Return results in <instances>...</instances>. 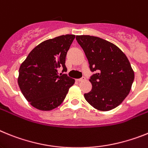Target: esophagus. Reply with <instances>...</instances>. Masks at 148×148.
Masks as SVG:
<instances>
[{"label": "esophagus", "instance_id": "1", "mask_svg": "<svg viewBox=\"0 0 148 148\" xmlns=\"http://www.w3.org/2000/svg\"><path fill=\"white\" fill-rule=\"evenodd\" d=\"M85 79H86V77H83L79 78V79H77V80L78 82H82V81H84Z\"/></svg>", "mask_w": 148, "mask_h": 148}]
</instances>
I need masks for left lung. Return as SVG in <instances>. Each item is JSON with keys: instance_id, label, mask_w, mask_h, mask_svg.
Segmentation results:
<instances>
[{"instance_id": "left-lung-1", "label": "left lung", "mask_w": 148, "mask_h": 148, "mask_svg": "<svg viewBox=\"0 0 148 148\" xmlns=\"http://www.w3.org/2000/svg\"><path fill=\"white\" fill-rule=\"evenodd\" d=\"M84 51L89 69L91 92L84 94L90 105L101 111H109L120 105L130 93L134 71L127 57L114 44L91 36H77Z\"/></svg>"}]
</instances>
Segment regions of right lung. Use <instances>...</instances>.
Segmentation results:
<instances>
[{
	"label": "right lung",
	"mask_w": 148,
	"mask_h": 148,
	"mask_svg": "<svg viewBox=\"0 0 148 148\" xmlns=\"http://www.w3.org/2000/svg\"><path fill=\"white\" fill-rule=\"evenodd\" d=\"M74 35H65L44 41L28 54L19 69L18 83L23 95L39 110L49 111L60 106L74 80L66 74L65 57Z\"/></svg>",
	"instance_id": "obj_1"
}]
</instances>
